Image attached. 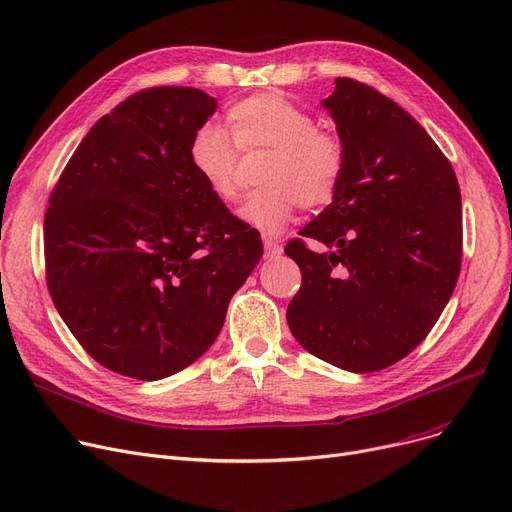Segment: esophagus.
Returning a JSON list of instances; mask_svg holds the SVG:
<instances>
[{
	"label": "esophagus",
	"mask_w": 512,
	"mask_h": 512,
	"mask_svg": "<svg viewBox=\"0 0 512 512\" xmlns=\"http://www.w3.org/2000/svg\"><path fill=\"white\" fill-rule=\"evenodd\" d=\"M263 247H265V255L267 257H278L282 253V245L276 240V238H263Z\"/></svg>",
	"instance_id": "esophagus-1"
}]
</instances>
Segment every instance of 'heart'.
Wrapping results in <instances>:
<instances>
[{
  "instance_id": "obj_1",
  "label": "heart",
  "mask_w": 512,
  "mask_h": 512,
  "mask_svg": "<svg viewBox=\"0 0 512 512\" xmlns=\"http://www.w3.org/2000/svg\"><path fill=\"white\" fill-rule=\"evenodd\" d=\"M228 134L215 124L195 130L188 164L207 191L224 203L238 197V151H270L261 188L240 207V218L265 234L280 232L297 207L328 205L340 186L346 149L334 130L317 126L301 105L278 93H257L226 112Z\"/></svg>"
}]
</instances>
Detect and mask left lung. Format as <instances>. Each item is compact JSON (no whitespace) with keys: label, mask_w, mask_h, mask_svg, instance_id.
Returning a JSON list of instances; mask_svg holds the SVG:
<instances>
[{"label":"left lung","mask_w":512,"mask_h":512,"mask_svg":"<svg viewBox=\"0 0 512 512\" xmlns=\"http://www.w3.org/2000/svg\"><path fill=\"white\" fill-rule=\"evenodd\" d=\"M324 105L346 166L334 201L284 247L303 276L286 319L317 359L380 371L425 340L459 280L461 188L434 139L390 97L336 78ZM307 237L331 251L311 252Z\"/></svg>","instance_id":"obj_1"}]
</instances>
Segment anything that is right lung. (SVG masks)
Instances as JSON below:
<instances>
[{"label": "right lung", "instance_id": "1", "mask_svg": "<svg viewBox=\"0 0 512 512\" xmlns=\"http://www.w3.org/2000/svg\"><path fill=\"white\" fill-rule=\"evenodd\" d=\"M215 107L193 87L130 95L95 122L49 195L53 305L99 365L134 380L195 363L263 255L259 232L188 164Z\"/></svg>", "mask_w": 512, "mask_h": 512}]
</instances>
